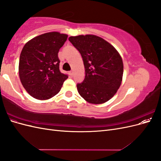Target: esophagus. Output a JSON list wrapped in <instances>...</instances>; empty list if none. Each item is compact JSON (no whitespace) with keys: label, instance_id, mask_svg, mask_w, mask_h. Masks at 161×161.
<instances>
[{"label":"esophagus","instance_id":"1","mask_svg":"<svg viewBox=\"0 0 161 161\" xmlns=\"http://www.w3.org/2000/svg\"><path fill=\"white\" fill-rule=\"evenodd\" d=\"M69 75H70V76L71 77H72V76H73V72H72V71H70V72H69Z\"/></svg>","mask_w":161,"mask_h":161}]
</instances>
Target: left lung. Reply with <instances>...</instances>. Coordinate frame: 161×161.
<instances>
[{"label": "left lung", "mask_w": 161, "mask_h": 161, "mask_svg": "<svg viewBox=\"0 0 161 161\" xmlns=\"http://www.w3.org/2000/svg\"><path fill=\"white\" fill-rule=\"evenodd\" d=\"M69 40L81 54L85 77L78 83L80 95L92 104L109 101L122 80L124 65L115 48L103 38L94 35L71 36Z\"/></svg>", "instance_id": "8db88e82"}]
</instances>
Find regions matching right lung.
<instances>
[{"instance_id":"right-lung-1","label":"right lung","mask_w":161,"mask_h":161,"mask_svg":"<svg viewBox=\"0 0 161 161\" xmlns=\"http://www.w3.org/2000/svg\"><path fill=\"white\" fill-rule=\"evenodd\" d=\"M66 34L49 32L31 39L24 46L19 75L27 92L34 98L49 99L60 92L68 75L59 69L58 53L67 40Z\"/></svg>"}]
</instances>
